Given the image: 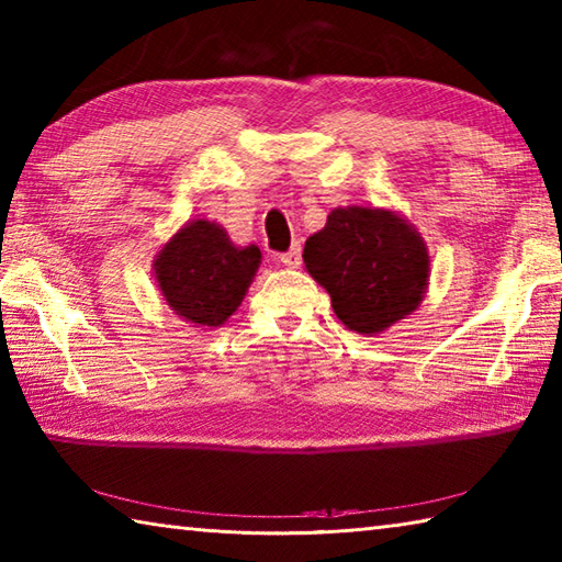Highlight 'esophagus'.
<instances>
[{
	"instance_id": "esophagus-1",
	"label": "esophagus",
	"mask_w": 562,
	"mask_h": 562,
	"mask_svg": "<svg viewBox=\"0 0 562 562\" xmlns=\"http://www.w3.org/2000/svg\"><path fill=\"white\" fill-rule=\"evenodd\" d=\"M279 259H281L283 267H291V269L299 267V263H301V245H299V241H295V245L289 251H283Z\"/></svg>"
}]
</instances>
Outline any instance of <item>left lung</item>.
<instances>
[{"instance_id": "8db88e82", "label": "left lung", "mask_w": 562, "mask_h": 562, "mask_svg": "<svg viewBox=\"0 0 562 562\" xmlns=\"http://www.w3.org/2000/svg\"><path fill=\"white\" fill-rule=\"evenodd\" d=\"M303 261L330 293L333 311L362 335L411 315L428 285V251L416 229L389 210L337 207L308 237Z\"/></svg>"}]
</instances>
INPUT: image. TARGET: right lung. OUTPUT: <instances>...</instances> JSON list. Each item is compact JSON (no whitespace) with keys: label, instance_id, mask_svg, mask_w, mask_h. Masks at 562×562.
<instances>
[{"label":"right lung","instance_id":"right-lung-1","mask_svg":"<svg viewBox=\"0 0 562 562\" xmlns=\"http://www.w3.org/2000/svg\"><path fill=\"white\" fill-rule=\"evenodd\" d=\"M259 261V247H235L215 222L198 220L168 241L154 267L161 293L178 315L217 327L245 299Z\"/></svg>","mask_w":562,"mask_h":562}]
</instances>
